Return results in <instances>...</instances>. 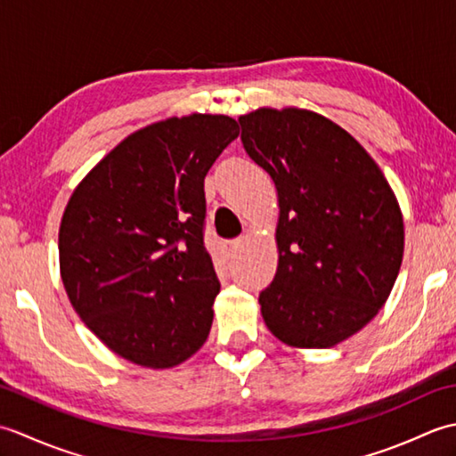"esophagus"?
Here are the masks:
<instances>
[{
	"mask_svg": "<svg viewBox=\"0 0 456 456\" xmlns=\"http://www.w3.org/2000/svg\"><path fill=\"white\" fill-rule=\"evenodd\" d=\"M240 247V239H231V240H223L221 243V250H223V255H225L227 258H233L235 256V253H237V248Z\"/></svg>",
	"mask_w": 456,
	"mask_h": 456,
	"instance_id": "esophagus-1",
	"label": "esophagus"
}]
</instances>
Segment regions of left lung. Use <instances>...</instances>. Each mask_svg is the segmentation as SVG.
<instances>
[{"label":"left lung","mask_w":456,"mask_h":456,"mask_svg":"<svg viewBox=\"0 0 456 456\" xmlns=\"http://www.w3.org/2000/svg\"><path fill=\"white\" fill-rule=\"evenodd\" d=\"M247 154L278 191V268L258 296L270 333L329 348L370 322L398 278L402 211L358 141L307 110L240 115Z\"/></svg>","instance_id":"obj_1"}]
</instances>
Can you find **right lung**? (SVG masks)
Listing matches in <instances>:
<instances>
[{
	"label": "right lung",
	"instance_id": "add662e5",
	"mask_svg": "<svg viewBox=\"0 0 456 456\" xmlns=\"http://www.w3.org/2000/svg\"><path fill=\"white\" fill-rule=\"evenodd\" d=\"M239 137L227 115L170 118L121 141L74 190L58 253L76 314L125 361L170 368L206 343L219 280L203 180Z\"/></svg>",
	"mask_w": 456,
	"mask_h": 456
}]
</instances>
